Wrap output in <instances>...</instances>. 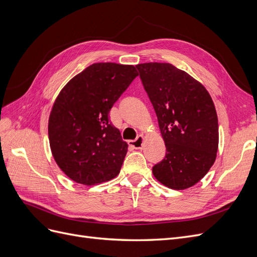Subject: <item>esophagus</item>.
Masks as SVG:
<instances>
[{
    "label": "esophagus",
    "instance_id": "34e87169",
    "mask_svg": "<svg viewBox=\"0 0 257 257\" xmlns=\"http://www.w3.org/2000/svg\"><path fill=\"white\" fill-rule=\"evenodd\" d=\"M128 145H130L132 148H134V149H142L143 145H144V136L141 135V136H138V137L135 139V141H130V142H128Z\"/></svg>",
    "mask_w": 257,
    "mask_h": 257
}]
</instances>
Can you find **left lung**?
<instances>
[{"label":"left lung","instance_id":"8db88e82","mask_svg":"<svg viewBox=\"0 0 257 257\" xmlns=\"http://www.w3.org/2000/svg\"><path fill=\"white\" fill-rule=\"evenodd\" d=\"M165 142L166 154L153 176L173 190H185L211 168L219 147L213 100L203 84L169 63L136 65Z\"/></svg>","mask_w":257,"mask_h":257}]
</instances>
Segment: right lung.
Returning a JSON list of instances; mask_svg holds the SVG:
<instances>
[{"instance_id": "add662e5", "label": "right lung", "mask_w": 257, "mask_h": 257, "mask_svg": "<svg viewBox=\"0 0 257 257\" xmlns=\"http://www.w3.org/2000/svg\"><path fill=\"white\" fill-rule=\"evenodd\" d=\"M137 76L133 65L94 63L61 90L48 135L54 161L73 181L93 185L119 175L128 146L108 114Z\"/></svg>"}]
</instances>
